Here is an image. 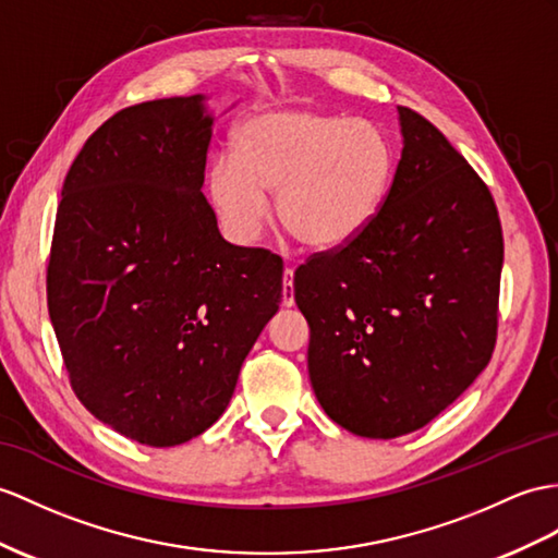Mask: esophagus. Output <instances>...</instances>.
Segmentation results:
<instances>
[{
  "mask_svg": "<svg viewBox=\"0 0 558 558\" xmlns=\"http://www.w3.org/2000/svg\"><path fill=\"white\" fill-rule=\"evenodd\" d=\"M281 287H283L281 305H283V307H293V305H295V298H293V269H291V267L283 269V281H281Z\"/></svg>",
  "mask_w": 558,
  "mask_h": 558,
  "instance_id": "esophagus-1",
  "label": "esophagus"
}]
</instances>
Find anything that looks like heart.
Segmentation results:
<instances>
[{
	"label": "heart",
	"instance_id": "heart-1",
	"mask_svg": "<svg viewBox=\"0 0 558 558\" xmlns=\"http://www.w3.org/2000/svg\"><path fill=\"white\" fill-rule=\"evenodd\" d=\"M396 170V144L374 122L279 106L241 122L234 154L215 156L206 189L234 243L260 236L267 194H277V220L301 246L336 251L376 220Z\"/></svg>",
	"mask_w": 558,
	"mask_h": 558
}]
</instances>
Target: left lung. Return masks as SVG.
<instances>
[{
	"label": "left lung",
	"mask_w": 558,
	"mask_h": 558,
	"mask_svg": "<svg viewBox=\"0 0 558 558\" xmlns=\"http://www.w3.org/2000/svg\"><path fill=\"white\" fill-rule=\"evenodd\" d=\"M402 154L376 220L295 269L307 372L331 421L390 440L426 426L493 357L501 225L445 134L398 106Z\"/></svg>",
	"instance_id": "8db88e82"
}]
</instances>
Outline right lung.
<instances>
[{
    "mask_svg": "<svg viewBox=\"0 0 558 558\" xmlns=\"http://www.w3.org/2000/svg\"><path fill=\"white\" fill-rule=\"evenodd\" d=\"M206 99L108 118L68 170L53 227L47 303L75 396L151 447L222 416L281 301V257L227 243L201 192Z\"/></svg>",
    "mask_w": 558,
    "mask_h": 558,
    "instance_id": "obj_1",
    "label": "right lung"
}]
</instances>
